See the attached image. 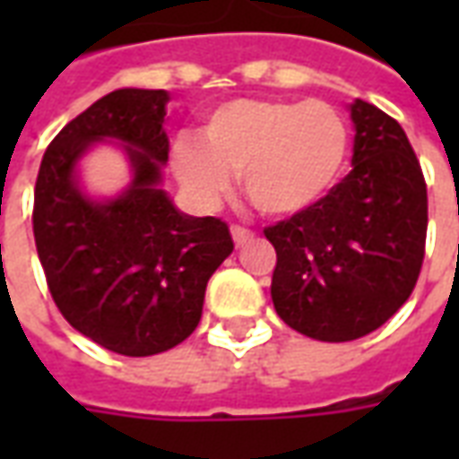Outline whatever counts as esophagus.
Listing matches in <instances>:
<instances>
[{
	"mask_svg": "<svg viewBox=\"0 0 459 459\" xmlns=\"http://www.w3.org/2000/svg\"><path fill=\"white\" fill-rule=\"evenodd\" d=\"M230 236H233V240H236V246H243V243H248V240L253 238V230L236 223V226H230Z\"/></svg>",
	"mask_w": 459,
	"mask_h": 459,
	"instance_id": "1",
	"label": "esophagus"
}]
</instances>
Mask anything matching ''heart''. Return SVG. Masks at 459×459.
Listing matches in <instances>:
<instances>
[{
    "label": "heart",
    "mask_w": 459,
    "mask_h": 459,
    "mask_svg": "<svg viewBox=\"0 0 459 459\" xmlns=\"http://www.w3.org/2000/svg\"><path fill=\"white\" fill-rule=\"evenodd\" d=\"M349 127L325 100L238 98L219 105L201 142L181 137L171 169L204 206H213L243 177L248 199L268 216H295L337 186L349 160Z\"/></svg>",
    "instance_id": "b5f03b06"
}]
</instances>
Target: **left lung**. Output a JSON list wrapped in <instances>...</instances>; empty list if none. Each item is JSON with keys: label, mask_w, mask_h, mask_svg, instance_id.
<instances>
[{"label": "left lung", "mask_w": 459, "mask_h": 459, "mask_svg": "<svg viewBox=\"0 0 459 459\" xmlns=\"http://www.w3.org/2000/svg\"><path fill=\"white\" fill-rule=\"evenodd\" d=\"M351 171L317 206L263 230L278 253L273 305L319 342L366 337L411 298L425 255L428 189L403 127L351 105Z\"/></svg>", "instance_id": "1"}]
</instances>
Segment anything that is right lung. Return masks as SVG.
<instances>
[{"label": "right lung", "mask_w": 459, "mask_h": 459, "mask_svg": "<svg viewBox=\"0 0 459 459\" xmlns=\"http://www.w3.org/2000/svg\"><path fill=\"white\" fill-rule=\"evenodd\" d=\"M167 91L103 95L56 134L36 177L34 240L56 307L95 344L152 356L196 329L206 282L233 253L229 223L174 209L157 186L169 157ZM120 139L135 179L117 200L95 204L74 181L91 141Z\"/></svg>", "instance_id": "right-lung-1"}]
</instances>
